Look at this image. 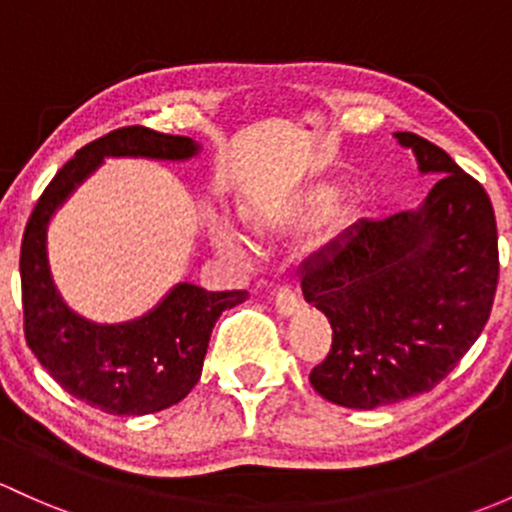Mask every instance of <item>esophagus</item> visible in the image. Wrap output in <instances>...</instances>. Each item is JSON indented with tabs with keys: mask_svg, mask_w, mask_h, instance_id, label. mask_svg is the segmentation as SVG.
Masks as SVG:
<instances>
[{
	"mask_svg": "<svg viewBox=\"0 0 512 512\" xmlns=\"http://www.w3.org/2000/svg\"><path fill=\"white\" fill-rule=\"evenodd\" d=\"M274 301H277V311L284 316H292L294 311L299 309V297L297 292H294L289 284H282V287L277 289V294H274Z\"/></svg>",
	"mask_w": 512,
	"mask_h": 512,
	"instance_id": "esophagus-1",
	"label": "esophagus"
}]
</instances>
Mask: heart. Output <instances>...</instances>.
<instances>
[{"label":"heart","instance_id":"obj_1","mask_svg":"<svg viewBox=\"0 0 512 512\" xmlns=\"http://www.w3.org/2000/svg\"><path fill=\"white\" fill-rule=\"evenodd\" d=\"M328 196H331V193H328V188H319V191L311 193V196L306 198V201L301 203L297 211L289 215L287 220H301V218H306V215L314 213L316 208L321 206V203H326ZM213 240H215V245H218L223 252H228V255H233V257H245V245H242V240L238 238V235H235V230L225 228V225H218V228L213 230Z\"/></svg>","mask_w":512,"mask_h":512}]
</instances>
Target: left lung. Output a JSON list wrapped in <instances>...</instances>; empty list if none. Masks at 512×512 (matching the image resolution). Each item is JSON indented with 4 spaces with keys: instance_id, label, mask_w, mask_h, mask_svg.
Returning a JSON list of instances; mask_svg holds the SVG:
<instances>
[{
    "instance_id": "obj_1",
    "label": "left lung",
    "mask_w": 512,
    "mask_h": 512,
    "mask_svg": "<svg viewBox=\"0 0 512 512\" xmlns=\"http://www.w3.org/2000/svg\"><path fill=\"white\" fill-rule=\"evenodd\" d=\"M397 142L439 174L417 211L358 220L301 270V292L333 328L311 370L321 397L353 410L437 387L481 336L498 287V228L486 188L412 132Z\"/></svg>"
}]
</instances>
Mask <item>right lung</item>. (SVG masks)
Masks as SVG:
<instances>
[{"mask_svg": "<svg viewBox=\"0 0 512 512\" xmlns=\"http://www.w3.org/2000/svg\"><path fill=\"white\" fill-rule=\"evenodd\" d=\"M196 152L198 144L188 137L142 125L112 129L58 169L26 223L19 260L26 346L63 390L95 410L129 417L161 412L184 400L201 380L215 321L242 304L247 292H206L184 282L142 319L90 324L73 314L53 287L46 257L48 220L105 157L188 159Z\"/></svg>", "mask_w": 512, "mask_h": 512, "instance_id": "right-lung-1", "label": "right lung"}]
</instances>
